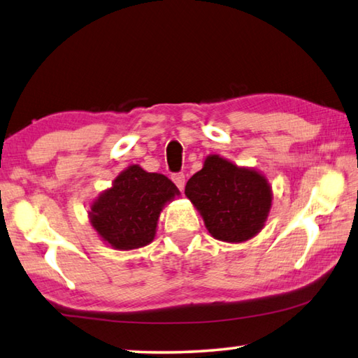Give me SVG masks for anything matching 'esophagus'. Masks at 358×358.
<instances>
[{
	"instance_id": "1",
	"label": "esophagus",
	"mask_w": 358,
	"mask_h": 358,
	"mask_svg": "<svg viewBox=\"0 0 358 358\" xmlns=\"http://www.w3.org/2000/svg\"><path fill=\"white\" fill-rule=\"evenodd\" d=\"M171 179H173L174 184H176L179 190H184V185H185V174L184 173H174Z\"/></svg>"
}]
</instances>
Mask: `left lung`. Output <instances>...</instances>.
I'll return each instance as SVG.
<instances>
[{
    "mask_svg": "<svg viewBox=\"0 0 358 358\" xmlns=\"http://www.w3.org/2000/svg\"><path fill=\"white\" fill-rule=\"evenodd\" d=\"M185 194L212 237L229 243L259 234L271 208V188L265 176L220 156L206 159L202 170L188 179Z\"/></svg>",
    "mask_w": 358,
    "mask_h": 358,
    "instance_id": "8db88e82",
    "label": "left lung"
}]
</instances>
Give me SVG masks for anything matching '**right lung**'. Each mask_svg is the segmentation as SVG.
Instances as JSON below:
<instances>
[{"label": "right lung", "instance_id": "add662e5", "mask_svg": "<svg viewBox=\"0 0 358 358\" xmlns=\"http://www.w3.org/2000/svg\"><path fill=\"white\" fill-rule=\"evenodd\" d=\"M179 194L164 174L132 165L93 202L90 222L112 248L127 251L150 245L162 207Z\"/></svg>", "mask_w": 358, "mask_h": 358}]
</instances>
